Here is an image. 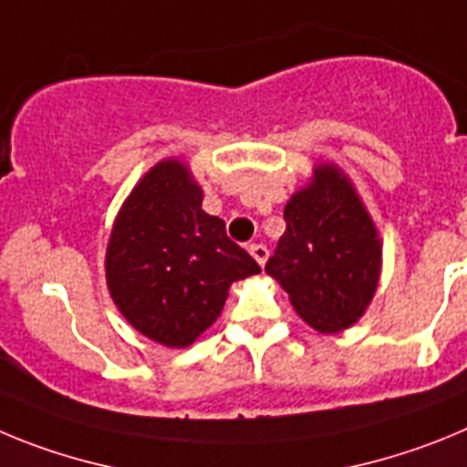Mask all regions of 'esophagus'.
Wrapping results in <instances>:
<instances>
[{
	"mask_svg": "<svg viewBox=\"0 0 467 467\" xmlns=\"http://www.w3.org/2000/svg\"><path fill=\"white\" fill-rule=\"evenodd\" d=\"M249 254L254 255V260L260 265V267L267 263V246H263V244H251Z\"/></svg>",
	"mask_w": 467,
	"mask_h": 467,
	"instance_id": "obj_1",
	"label": "esophagus"
}]
</instances>
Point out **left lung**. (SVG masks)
I'll list each match as a JSON object with an SVG mask.
<instances>
[{
    "label": "left lung",
    "mask_w": 467,
    "mask_h": 467,
    "mask_svg": "<svg viewBox=\"0 0 467 467\" xmlns=\"http://www.w3.org/2000/svg\"><path fill=\"white\" fill-rule=\"evenodd\" d=\"M285 233L265 272L288 293L293 309L323 335L354 326L375 297L381 239L354 182L335 162H318L312 179L284 209Z\"/></svg>",
    "instance_id": "left-lung-1"
}]
</instances>
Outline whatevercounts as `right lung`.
<instances>
[{"mask_svg": "<svg viewBox=\"0 0 467 467\" xmlns=\"http://www.w3.org/2000/svg\"><path fill=\"white\" fill-rule=\"evenodd\" d=\"M179 158L155 162L130 191L107 244L109 296L144 337L186 348L221 317L230 285L260 267L202 209Z\"/></svg>", "mask_w": 467, "mask_h": 467, "instance_id": "obj_1", "label": "right lung"}]
</instances>
